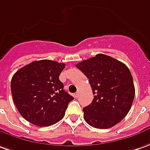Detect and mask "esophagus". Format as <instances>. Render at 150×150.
Segmentation results:
<instances>
[{
  "instance_id": "obj_1",
  "label": "esophagus",
  "mask_w": 150,
  "mask_h": 150,
  "mask_svg": "<svg viewBox=\"0 0 150 150\" xmlns=\"http://www.w3.org/2000/svg\"><path fill=\"white\" fill-rule=\"evenodd\" d=\"M78 96H79V92L77 91V92H76L74 94V97H75V98H77Z\"/></svg>"
}]
</instances>
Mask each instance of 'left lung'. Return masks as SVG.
I'll use <instances>...</instances> for the list:
<instances>
[{"mask_svg": "<svg viewBox=\"0 0 150 150\" xmlns=\"http://www.w3.org/2000/svg\"><path fill=\"white\" fill-rule=\"evenodd\" d=\"M89 79L92 89V103L83 108L90 126L110 128L117 124L131 109L135 86L132 73L122 62L104 54L76 65Z\"/></svg>", "mask_w": 150, "mask_h": 150, "instance_id": "obj_1", "label": "left lung"}]
</instances>
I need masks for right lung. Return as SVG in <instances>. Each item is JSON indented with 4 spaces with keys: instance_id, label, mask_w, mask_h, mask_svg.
<instances>
[{
    "instance_id": "obj_1",
    "label": "right lung",
    "mask_w": 150,
    "mask_h": 150,
    "mask_svg": "<svg viewBox=\"0 0 150 150\" xmlns=\"http://www.w3.org/2000/svg\"><path fill=\"white\" fill-rule=\"evenodd\" d=\"M64 64L50 59L32 62L14 73L10 87L13 100L23 117L38 127L61 120L73 98L64 90L59 77Z\"/></svg>"
}]
</instances>
